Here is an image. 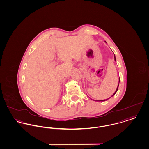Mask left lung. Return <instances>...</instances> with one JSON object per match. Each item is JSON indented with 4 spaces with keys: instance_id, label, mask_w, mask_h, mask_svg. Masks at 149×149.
Listing matches in <instances>:
<instances>
[{
    "instance_id": "obj_1",
    "label": "left lung",
    "mask_w": 149,
    "mask_h": 149,
    "mask_svg": "<svg viewBox=\"0 0 149 149\" xmlns=\"http://www.w3.org/2000/svg\"><path fill=\"white\" fill-rule=\"evenodd\" d=\"M115 58V60L116 61V59H115V56L114 57ZM119 83H120V77H119V84H118V88H117V89H116V91H115V92L114 93V94H113V95H112V96H113L115 94H116V93L117 92V91H118V88H119ZM112 96H111V97H112ZM107 100H100L101 101H105V100H107Z\"/></svg>"
}]
</instances>
